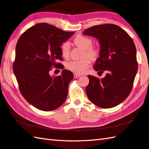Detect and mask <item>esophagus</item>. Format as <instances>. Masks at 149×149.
Segmentation results:
<instances>
[{
    "label": "esophagus",
    "mask_w": 149,
    "mask_h": 149,
    "mask_svg": "<svg viewBox=\"0 0 149 149\" xmlns=\"http://www.w3.org/2000/svg\"><path fill=\"white\" fill-rule=\"evenodd\" d=\"M79 77H81V74H74V78H79Z\"/></svg>",
    "instance_id": "1"
}]
</instances>
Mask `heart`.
Masks as SVG:
<instances>
[{"label":"heart","mask_w":149,"mask_h":149,"mask_svg":"<svg viewBox=\"0 0 149 149\" xmlns=\"http://www.w3.org/2000/svg\"><path fill=\"white\" fill-rule=\"evenodd\" d=\"M74 44L83 49V57H87L79 61H70L66 63V68L69 71L76 74L84 73L90 67V60L95 61L99 56V47L93 45V40L91 38L83 35H78L74 38ZM61 55L64 58H68L70 53V43L66 42L61 46Z\"/></svg>","instance_id":"b5f03b06"}]
</instances>
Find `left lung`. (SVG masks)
<instances>
[{
	"mask_svg": "<svg viewBox=\"0 0 149 149\" xmlns=\"http://www.w3.org/2000/svg\"><path fill=\"white\" fill-rule=\"evenodd\" d=\"M83 34L99 40L100 51L93 68L101 74L106 72L102 79L88 75L86 95L99 107L116 106L133 88L138 70L135 43L126 31L114 24L96 25L86 29Z\"/></svg>",
	"mask_w": 149,
	"mask_h": 149,
	"instance_id": "8db88e82",
	"label": "left lung"
}]
</instances>
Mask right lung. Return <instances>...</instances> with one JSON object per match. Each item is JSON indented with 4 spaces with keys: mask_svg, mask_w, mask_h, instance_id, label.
Listing matches in <instances>:
<instances>
[{
    "mask_svg": "<svg viewBox=\"0 0 149 149\" xmlns=\"http://www.w3.org/2000/svg\"><path fill=\"white\" fill-rule=\"evenodd\" d=\"M74 34L53 25L38 23L21 35L13 64L21 93L28 102L40 110L50 111L66 100L73 74L63 70L60 76L50 77L52 67L63 69L60 46Z\"/></svg>",
    "mask_w": 149,
    "mask_h": 149,
    "instance_id": "1",
    "label": "right lung"
}]
</instances>
